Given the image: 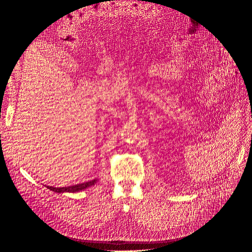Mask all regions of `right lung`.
<instances>
[{
  "instance_id": "1",
  "label": "right lung",
  "mask_w": 252,
  "mask_h": 252,
  "mask_svg": "<svg viewBox=\"0 0 252 252\" xmlns=\"http://www.w3.org/2000/svg\"><path fill=\"white\" fill-rule=\"evenodd\" d=\"M96 183V180H91V181H88V182H85V183H82V184H77V185H72V186H68V187H59V188H56V187H52V186H47L48 189L52 190V191L55 192H58V193H64V192H79V191H82V190L86 189L90 186L94 185Z\"/></svg>"
}]
</instances>
